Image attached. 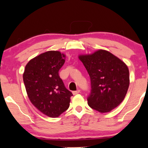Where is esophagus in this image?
<instances>
[{
    "label": "esophagus",
    "mask_w": 148,
    "mask_h": 148,
    "mask_svg": "<svg viewBox=\"0 0 148 148\" xmlns=\"http://www.w3.org/2000/svg\"><path fill=\"white\" fill-rule=\"evenodd\" d=\"M79 93H80V90H77L76 91H74V92H72V93H73L74 95H76V94H78Z\"/></svg>",
    "instance_id": "34e87169"
}]
</instances>
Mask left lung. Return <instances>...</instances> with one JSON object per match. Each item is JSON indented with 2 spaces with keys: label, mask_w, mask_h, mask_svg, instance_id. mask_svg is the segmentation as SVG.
<instances>
[{
  "label": "left lung",
  "mask_w": 148,
  "mask_h": 148,
  "mask_svg": "<svg viewBox=\"0 0 148 148\" xmlns=\"http://www.w3.org/2000/svg\"><path fill=\"white\" fill-rule=\"evenodd\" d=\"M78 58L90 77L88 106L101 113L118 107L126 96L130 84L129 71L125 63L104 49L80 55Z\"/></svg>",
  "instance_id": "8db88e82"
}]
</instances>
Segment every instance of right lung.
<instances>
[{
	"instance_id": "1",
	"label": "right lung",
	"mask_w": 148,
	"mask_h": 148,
	"mask_svg": "<svg viewBox=\"0 0 148 148\" xmlns=\"http://www.w3.org/2000/svg\"><path fill=\"white\" fill-rule=\"evenodd\" d=\"M65 59V54L58 51L41 53L27 63L23 74L31 103L51 118L58 117L69 108L72 96L58 74Z\"/></svg>"
}]
</instances>
